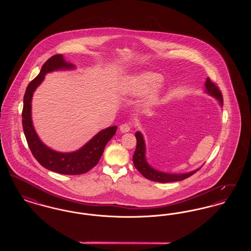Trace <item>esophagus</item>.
Returning <instances> with one entry per match:
<instances>
[{"instance_id":"34e87169","label":"esophagus","mask_w":251,"mask_h":251,"mask_svg":"<svg viewBox=\"0 0 251 251\" xmlns=\"http://www.w3.org/2000/svg\"><path fill=\"white\" fill-rule=\"evenodd\" d=\"M120 130L121 132L125 133V132H128V131H131V126L130 124L128 123H124V124H121L120 127Z\"/></svg>"}]
</instances>
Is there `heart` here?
Returning <instances> with one entry per match:
<instances>
[{"mask_svg": "<svg viewBox=\"0 0 251 251\" xmlns=\"http://www.w3.org/2000/svg\"><path fill=\"white\" fill-rule=\"evenodd\" d=\"M162 83V77L155 72H143L132 75L124 84L123 92L126 95L138 96L149 92ZM158 99V92H152L148 99L150 103H154Z\"/></svg>", "mask_w": 251, "mask_h": 251, "instance_id": "heart-1", "label": "heart"}]
</instances>
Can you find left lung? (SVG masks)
Masks as SVG:
<instances>
[{"label": "left lung", "mask_w": 251, "mask_h": 251, "mask_svg": "<svg viewBox=\"0 0 251 251\" xmlns=\"http://www.w3.org/2000/svg\"><path fill=\"white\" fill-rule=\"evenodd\" d=\"M204 92L215 98V100L218 101L219 105L221 107L223 106V99H222L221 92L217 88V86H215V84L212 83V81L209 78L206 79ZM135 137H136V149H135L134 154L132 156V161L135 168L143 175L146 179L157 181V182L178 181V180H182L190 177L201 167H199L195 170H192L190 172H186V173H167V172L157 170L154 167H151L147 161L146 143H145L143 134L140 131H136Z\"/></svg>", "instance_id": "8db88e82"}]
</instances>
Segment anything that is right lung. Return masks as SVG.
Masks as SVG:
<instances>
[{
    "label": "right lung",
    "mask_w": 251,
    "mask_h": 251,
    "mask_svg": "<svg viewBox=\"0 0 251 251\" xmlns=\"http://www.w3.org/2000/svg\"><path fill=\"white\" fill-rule=\"evenodd\" d=\"M75 65L55 54L42 66L39 74L28 84L24 97L23 127L28 146L37 162L50 171L64 175L84 174L95 167L103 153L104 148L115 135L118 126H111L99 131L87 143L72 152H60L43 143L38 137L32 120V99L34 92L44 81L45 75L57 71H72Z\"/></svg>",
    "instance_id": "obj_1"
}]
</instances>
